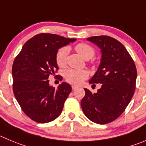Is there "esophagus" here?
I'll list each match as a JSON object with an SVG mask.
<instances>
[{
    "label": "esophagus",
    "instance_id": "esophagus-1",
    "mask_svg": "<svg viewBox=\"0 0 146 146\" xmlns=\"http://www.w3.org/2000/svg\"><path fill=\"white\" fill-rule=\"evenodd\" d=\"M77 87H77V86H75V85H72V90H76V89H77Z\"/></svg>",
    "mask_w": 146,
    "mask_h": 146
}]
</instances>
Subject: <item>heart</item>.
<instances>
[{
	"label": "heart",
	"instance_id": "b5f03b06",
	"mask_svg": "<svg viewBox=\"0 0 146 146\" xmlns=\"http://www.w3.org/2000/svg\"><path fill=\"white\" fill-rule=\"evenodd\" d=\"M75 50L83 59L86 60L91 59L95 55V49L85 43H80L76 45ZM69 51V49L67 46H64L58 50L56 55V61L58 66L63 67L66 65ZM64 77L70 84H80L87 78L88 72L84 69H68L64 72Z\"/></svg>",
	"mask_w": 146,
	"mask_h": 146
}]
</instances>
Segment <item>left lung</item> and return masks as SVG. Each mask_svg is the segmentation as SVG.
I'll use <instances>...</instances> for the list:
<instances>
[{
  "mask_svg": "<svg viewBox=\"0 0 146 146\" xmlns=\"http://www.w3.org/2000/svg\"><path fill=\"white\" fill-rule=\"evenodd\" d=\"M101 49L98 71L89 82L101 84L98 92L84 88L81 107L91 121L103 125L112 122L124 112L135 89L137 70L125 47L115 38L98 36L87 38Z\"/></svg>",
  "mask_w": 146,
  "mask_h": 146,
  "instance_id": "obj_1",
  "label": "left lung"
}]
</instances>
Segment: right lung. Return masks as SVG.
Listing matches in <instances>:
<instances>
[{
	"label": "right lung",
	"mask_w": 146,
	"mask_h": 146,
	"mask_svg": "<svg viewBox=\"0 0 146 146\" xmlns=\"http://www.w3.org/2000/svg\"><path fill=\"white\" fill-rule=\"evenodd\" d=\"M75 41L56 34H37L25 43L13 62L15 98L24 113L36 123L53 121L62 113L72 87L62 82L55 89L49 85L48 77L59 69L58 49Z\"/></svg>",
	"instance_id": "1"
}]
</instances>
